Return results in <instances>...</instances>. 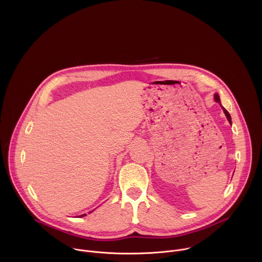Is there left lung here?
<instances>
[{"label": "left lung", "mask_w": 262, "mask_h": 262, "mask_svg": "<svg viewBox=\"0 0 262 262\" xmlns=\"http://www.w3.org/2000/svg\"><path fill=\"white\" fill-rule=\"evenodd\" d=\"M214 100H215L217 103H220V104H221V100H220V97H219V95H217V94H215V95H214ZM221 106H222V105H221ZM222 108H223V111H224V113H225V115H226V117H227V119H228L229 123L231 124V117H230V114L228 113V111H227L225 107H223V106H222Z\"/></svg>", "instance_id": "left-lung-1"}]
</instances>
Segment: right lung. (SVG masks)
Segmentation results:
<instances>
[{
  "label": "right lung",
  "mask_w": 262,
  "mask_h": 262,
  "mask_svg": "<svg viewBox=\"0 0 262 262\" xmlns=\"http://www.w3.org/2000/svg\"><path fill=\"white\" fill-rule=\"evenodd\" d=\"M91 212V211H90ZM84 215H86V214H82V215H80V216H84Z\"/></svg>",
  "instance_id": "right-lung-1"
}]
</instances>
